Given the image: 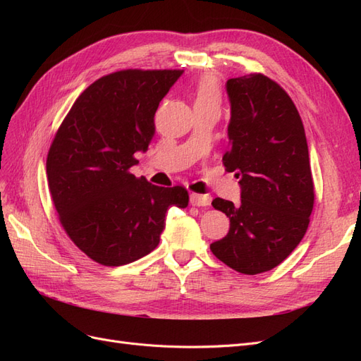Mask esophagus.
Returning <instances> with one entry per match:
<instances>
[{"label":"esophagus","instance_id":"34e87169","mask_svg":"<svg viewBox=\"0 0 361 361\" xmlns=\"http://www.w3.org/2000/svg\"><path fill=\"white\" fill-rule=\"evenodd\" d=\"M190 202L192 206H209L211 204V197L209 195H203V194H191L190 195Z\"/></svg>","mask_w":361,"mask_h":361}]
</instances>
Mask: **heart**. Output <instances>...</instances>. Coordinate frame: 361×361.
Segmentation results:
<instances>
[{"label":"heart","mask_w":361,"mask_h":361,"mask_svg":"<svg viewBox=\"0 0 361 361\" xmlns=\"http://www.w3.org/2000/svg\"><path fill=\"white\" fill-rule=\"evenodd\" d=\"M206 102H221V92L218 87V81L215 76L206 75L197 82L195 87V104H206Z\"/></svg>","instance_id":"obj_1"}]
</instances>
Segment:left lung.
Returning a JSON list of instances; mask_svg holds the SVG:
<instances>
[{"mask_svg": "<svg viewBox=\"0 0 361 361\" xmlns=\"http://www.w3.org/2000/svg\"><path fill=\"white\" fill-rule=\"evenodd\" d=\"M231 102L227 171H235L241 203L216 197L231 220L228 233L211 244L227 267L255 276L281 264L309 227L314 191L304 126L289 94L262 73L226 82Z\"/></svg>", "mask_w": 361, "mask_h": 361, "instance_id": "8db88e82", "label": "left lung"}]
</instances>
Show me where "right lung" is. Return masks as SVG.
Returning a JSON list of instances; mask_svg holds the SVG:
<instances>
[{"mask_svg":"<svg viewBox=\"0 0 361 361\" xmlns=\"http://www.w3.org/2000/svg\"><path fill=\"white\" fill-rule=\"evenodd\" d=\"M183 71L128 69L102 76L80 94L54 138L47 174L69 238L105 267L130 264L159 244L170 206H188L182 187L135 178L162 97Z\"/></svg>","mask_w":361,"mask_h":361,"instance_id":"right-lung-1","label":"right lung"}]
</instances>
